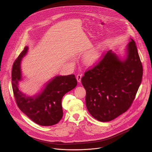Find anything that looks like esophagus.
<instances>
[{
	"instance_id": "obj_1",
	"label": "esophagus",
	"mask_w": 152,
	"mask_h": 152,
	"mask_svg": "<svg viewBox=\"0 0 152 152\" xmlns=\"http://www.w3.org/2000/svg\"><path fill=\"white\" fill-rule=\"evenodd\" d=\"M81 78H82V75L80 74H78L76 76V79H77V82L80 83L81 82Z\"/></svg>"
}]
</instances>
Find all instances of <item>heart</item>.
I'll return each mask as SVG.
<instances>
[{"mask_svg": "<svg viewBox=\"0 0 152 152\" xmlns=\"http://www.w3.org/2000/svg\"><path fill=\"white\" fill-rule=\"evenodd\" d=\"M100 52L99 50H94L90 52L85 59V62L88 66L96 64L100 59Z\"/></svg>", "mask_w": 152, "mask_h": 152, "instance_id": "1", "label": "heart"}]
</instances>
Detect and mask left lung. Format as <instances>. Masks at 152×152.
<instances>
[{
  "mask_svg": "<svg viewBox=\"0 0 152 152\" xmlns=\"http://www.w3.org/2000/svg\"><path fill=\"white\" fill-rule=\"evenodd\" d=\"M131 39L124 58L110 50L82 77L86 108L100 121H111L125 113L141 83L142 64L135 42Z\"/></svg>",
  "mask_w": 152,
  "mask_h": 152,
  "instance_id": "obj_1",
  "label": "left lung"
}]
</instances>
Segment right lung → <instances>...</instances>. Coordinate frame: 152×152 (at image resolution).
<instances>
[{"instance_id": "right-lung-1", "label": "right lung", "mask_w": 152, "mask_h": 152, "mask_svg": "<svg viewBox=\"0 0 152 152\" xmlns=\"http://www.w3.org/2000/svg\"><path fill=\"white\" fill-rule=\"evenodd\" d=\"M28 50V46H26L12 66V86L17 104L21 112L35 123L44 126L56 124L63 115L62 99L76 87V79L74 75L56 76L46 83L39 93L27 96L19 90L18 83L22 80L21 62Z\"/></svg>"}]
</instances>
